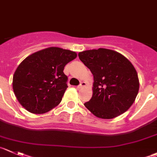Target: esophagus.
<instances>
[{
  "label": "esophagus",
  "mask_w": 157,
  "mask_h": 157,
  "mask_svg": "<svg viewBox=\"0 0 157 157\" xmlns=\"http://www.w3.org/2000/svg\"><path fill=\"white\" fill-rule=\"evenodd\" d=\"M86 85H87L86 82H81V83H80V85L77 86V88L80 89V88H82V87H86Z\"/></svg>",
  "instance_id": "obj_1"
}]
</instances>
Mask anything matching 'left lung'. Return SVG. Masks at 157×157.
Wrapping results in <instances>:
<instances>
[{
	"mask_svg": "<svg viewBox=\"0 0 157 157\" xmlns=\"http://www.w3.org/2000/svg\"><path fill=\"white\" fill-rule=\"evenodd\" d=\"M78 56L94 76L93 95L84 106L103 119L126 112L140 89L138 74L132 63L119 52L104 48L83 51Z\"/></svg>",
	"mask_w": 157,
	"mask_h": 157,
	"instance_id": "8db88e82",
	"label": "left lung"
}]
</instances>
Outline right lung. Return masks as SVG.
Segmentation results:
<instances>
[{
  "mask_svg": "<svg viewBox=\"0 0 157 157\" xmlns=\"http://www.w3.org/2000/svg\"><path fill=\"white\" fill-rule=\"evenodd\" d=\"M77 56L68 49L49 47L26 57L13 76L19 103L33 114H44L57 106L68 87L64 67Z\"/></svg>",
  "mask_w": 157,
  "mask_h": 157,
  "instance_id": "1",
  "label": "right lung"
}]
</instances>
